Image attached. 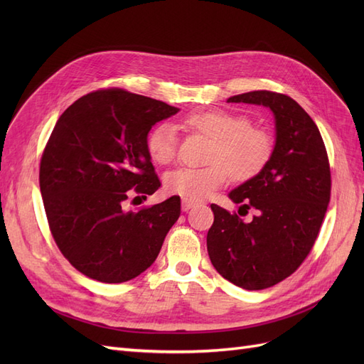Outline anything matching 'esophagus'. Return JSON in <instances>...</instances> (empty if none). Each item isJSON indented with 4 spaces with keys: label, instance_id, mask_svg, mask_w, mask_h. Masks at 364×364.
Returning a JSON list of instances; mask_svg holds the SVG:
<instances>
[{
    "label": "esophagus",
    "instance_id": "34e87169",
    "mask_svg": "<svg viewBox=\"0 0 364 364\" xmlns=\"http://www.w3.org/2000/svg\"><path fill=\"white\" fill-rule=\"evenodd\" d=\"M196 206V202H190V200H182V211L188 213L191 208Z\"/></svg>",
    "mask_w": 364,
    "mask_h": 364
}]
</instances>
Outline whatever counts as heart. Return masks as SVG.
Wrapping results in <instances>:
<instances>
[{
    "instance_id": "heart-1",
    "label": "heart",
    "mask_w": 364,
    "mask_h": 364,
    "mask_svg": "<svg viewBox=\"0 0 364 364\" xmlns=\"http://www.w3.org/2000/svg\"><path fill=\"white\" fill-rule=\"evenodd\" d=\"M183 129L199 132L211 138L208 165L202 168L182 167L165 176V191L183 200L199 202L211 196L228 179L247 181L257 176L273 153V139L264 129L250 126L249 119L225 111L194 112L181 123ZM150 159L168 165L178 151V138L171 124H159L146 141Z\"/></svg>"
}]
</instances>
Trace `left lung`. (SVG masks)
<instances>
[{
    "label": "left lung",
    "mask_w": 364,
    "mask_h": 364,
    "mask_svg": "<svg viewBox=\"0 0 364 364\" xmlns=\"http://www.w3.org/2000/svg\"><path fill=\"white\" fill-rule=\"evenodd\" d=\"M228 103L269 107L274 147L266 167L229 193L246 213L253 208L258 214L246 223L213 203L206 246L225 279L262 290L290 277L310 253L329 203L331 173L321 132L293 98L252 91L229 97Z\"/></svg>",
    "instance_id": "8db88e82"
}]
</instances>
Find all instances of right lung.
Returning <instances> with one entry per match:
<instances>
[{
    "instance_id": "right-lung-1",
    "label": "right lung",
    "mask_w": 364,
    "mask_h": 364,
    "mask_svg": "<svg viewBox=\"0 0 364 364\" xmlns=\"http://www.w3.org/2000/svg\"><path fill=\"white\" fill-rule=\"evenodd\" d=\"M178 112L150 97L102 90L74 102L54 126L39 170L43 208L63 257L87 278H136L178 222L179 196L124 209L130 194L147 199L161 186L146 141L153 126Z\"/></svg>"
}]
</instances>
